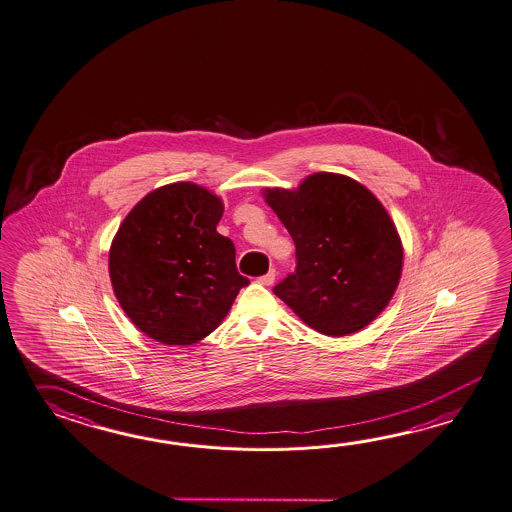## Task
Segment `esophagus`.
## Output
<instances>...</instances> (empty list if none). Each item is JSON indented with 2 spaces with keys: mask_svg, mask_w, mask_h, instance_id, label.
<instances>
[{
  "mask_svg": "<svg viewBox=\"0 0 512 512\" xmlns=\"http://www.w3.org/2000/svg\"><path fill=\"white\" fill-rule=\"evenodd\" d=\"M257 281L264 284V286H272L273 282H275V270H270V272L266 273V275H262L259 277Z\"/></svg>",
  "mask_w": 512,
  "mask_h": 512,
  "instance_id": "1",
  "label": "esophagus"
}]
</instances>
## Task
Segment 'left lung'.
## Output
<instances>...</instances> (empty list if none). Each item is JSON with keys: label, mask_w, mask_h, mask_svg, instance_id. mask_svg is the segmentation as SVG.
Returning a JSON list of instances; mask_svg holds the SVG:
<instances>
[{"label": "left lung", "mask_w": 512, "mask_h": 512, "mask_svg": "<svg viewBox=\"0 0 512 512\" xmlns=\"http://www.w3.org/2000/svg\"><path fill=\"white\" fill-rule=\"evenodd\" d=\"M264 200L292 235L297 266L273 293L319 334H355L385 310L403 268L396 226L370 189L313 173Z\"/></svg>", "instance_id": "obj_1"}]
</instances>
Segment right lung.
<instances>
[{"label":"right lung","instance_id":"1","mask_svg":"<svg viewBox=\"0 0 512 512\" xmlns=\"http://www.w3.org/2000/svg\"><path fill=\"white\" fill-rule=\"evenodd\" d=\"M222 200L193 182L147 193L116 231L109 277L138 330L162 345H195L230 312L250 281L217 231Z\"/></svg>","mask_w":512,"mask_h":512}]
</instances>
